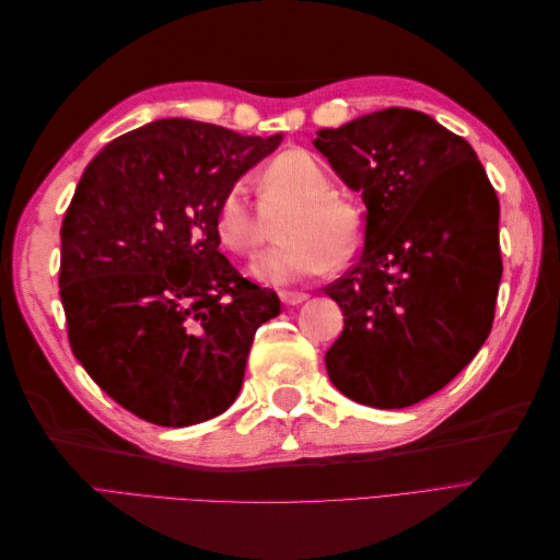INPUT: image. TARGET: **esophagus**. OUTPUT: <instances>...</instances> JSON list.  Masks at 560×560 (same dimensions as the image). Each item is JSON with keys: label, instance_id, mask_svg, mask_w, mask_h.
<instances>
[{"label": "esophagus", "instance_id": "esophagus-1", "mask_svg": "<svg viewBox=\"0 0 560 560\" xmlns=\"http://www.w3.org/2000/svg\"><path fill=\"white\" fill-rule=\"evenodd\" d=\"M280 299H282L284 306H299V303L308 299V294L306 292H282Z\"/></svg>", "mask_w": 560, "mask_h": 560}]
</instances>
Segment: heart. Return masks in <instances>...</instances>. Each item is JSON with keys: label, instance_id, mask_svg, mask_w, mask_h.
<instances>
[{"label": "heart", "instance_id": "obj_1", "mask_svg": "<svg viewBox=\"0 0 560 560\" xmlns=\"http://www.w3.org/2000/svg\"><path fill=\"white\" fill-rule=\"evenodd\" d=\"M264 186L270 198L292 202L280 224L282 243L254 266V276L268 284H287L325 276L338 259H350L364 238V212L358 202L336 191L327 165L308 149H287L268 163ZM217 238L231 254L257 257L264 226L252 210L247 186L231 184L214 214Z\"/></svg>", "mask_w": 560, "mask_h": 560}]
</instances>
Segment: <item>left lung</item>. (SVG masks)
Listing matches in <instances>:
<instances>
[{
  "mask_svg": "<svg viewBox=\"0 0 560 560\" xmlns=\"http://www.w3.org/2000/svg\"><path fill=\"white\" fill-rule=\"evenodd\" d=\"M315 147L366 206L360 259L325 287L346 317L329 378L352 401L404 409L448 385L493 329L500 200L469 142L416 109L325 128Z\"/></svg>",
  "mask_w": 560,
  "mask_h": 560,
  "instance_id": "obj_1",
  "label": "left lung"
}]
</instances>
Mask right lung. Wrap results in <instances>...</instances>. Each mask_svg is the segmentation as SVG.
<instances>
[{"mask_svg": "<svg viewBox=\"0 0 560 560\" xmlns=\"http://www.w3.org/2000/svg\"><path fill=\"white\" fill-rule=\"evenodd\" d=\"M280 140L161 118L83 171L60 229L67 338L89 376L147 422L224 413L254 334L280 315L278 294L243 278L214 231L229 186Z\"/></svg>", "mask_w": 560, "mask_h": 560, "instance_id": "1", "label": "right lung"}]
</instances>
